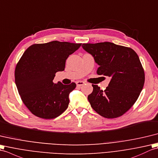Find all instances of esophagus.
<instances>
[{
  "mask_svg": "<svg viewBox=\"0 0 158 158\" xmlns=\"http://www.w3.org/2000/svg\"><path fill=\"white\" fill-rule=\"evenodd\" d=\"M85 82H82V81H78L76 82V85L77 86H81L82 85H85Z\"/></svg>",
  "mask_w": 158,
  "mask_h": 158,
  "instance_id": "34e87169",
  "label": "esophagus"
}]
</instances>
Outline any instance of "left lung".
<instances>
[{"instance_id":"obj_1","label":"left lung","mask_w":158,"mask_h":158,"mask_svg":"<svg viewBox=\"0 0 158 158\" xmlns=\"http://www.w3.org/2000/svg\"><path fill=\"white\" fill-rule=\"evenodd\" d=\"M82 47L99 65L97 74L111 78L105 90L92 85L93 90L88 96L91 107L104 118L121 116L135 104L144 85L145 72L139 56L131 48L110 42Z\"/></svg>"}]
</instances>
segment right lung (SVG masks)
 <instances>
[{
	"instance_id": "right-lung-1",
	"label": "right lung",
	"mask_w": 158,
	"mask_h": 158,
	"mask_svg": "<svg viewBox=\"0 0 158 158\" xmlns=\"http://www.w3.org/2000/svg\"><path fill=\"white\" fill-rule=\"evenodd\" d=\"M81 43L52 41L31 45L23 52L15 70V80L23 103L36 116L53 119L68 107L69 94L76 88L72 82L55 84V73L64 71L65 61Z\"/></svg>"
}]
</instances>
